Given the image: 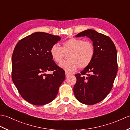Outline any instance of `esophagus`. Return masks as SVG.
Returning a JSON list of instances; mask_svg holds the SVG:
<instances>
[{
  "label": "esophagus",
  "instance_id": "obj_1",
  "mask_svg": "<svg viewBox=\"0 0 130 130\" xmlns=\"http://www.w3.org/2000/svg\"><path fill=\"white\" fill-rule=\"evenodd\" d=\"M70 75V74L68 73L67 72H65V76H66V77H68V76H69Z\"/></svg>",
  "mask_w": 130,
  "mask_h": 130
}]
</instances>
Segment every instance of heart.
Here are the masks:
<instances>
[{
  "label": "heart",
  "mask_w": 130,
  "mask_h": 130,
  "mask_svg": "<svg viewBox=\"0 0 130 130\" xmlns=\"http://www.w3.org/2000/svg\"><path fill=\"white\" fill-rule=\"evenodd\" d=\"M52 59L59 63L62 61L65 54H68V60L60 64V67L67 72L75 71L78 67L83 69L92 62L95 55V48L89 41L81 38H71L63 41L61 47L53 45L50 50Z\"/></svg>",
  "instance_id": "1"
}]
</instances>
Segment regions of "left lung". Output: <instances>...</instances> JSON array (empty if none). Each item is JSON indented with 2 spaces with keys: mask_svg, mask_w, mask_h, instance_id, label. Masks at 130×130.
Returning <instances> with one entry per match:
<instances>
[{
  "mask_svg": "<svg viewBox=\"0 0 130 130\" xmlns=\"http://www.w3.org/2000/svg\"><path fill=\"white\" fill-rule=\"evenodd\" d=\"M85 36L93 41L95 55L89 66L75 75L74 93L80 102L93 105L103 101L113 87L118 70L117 50L111 38L94 30H85L76 37Z\"/></svg>",
  "mask_w": 130,
  "mask_h": 130,
  "instance_id": "8db88e82",
  "label": "left lung"
}]
</instances>
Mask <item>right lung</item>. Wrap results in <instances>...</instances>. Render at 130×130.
<instances>
[{
  "instance_id": "obj_1",
  "label": "right lung",
  "mask_w": 130,
  "mask_h": 130,
  "mask_svg": "<svg viewBox=\"0 0 130 130\" xmlns=\"http://www.w3.org/2000/svg\"><path fill=\"white\" fill-rule=\"evenodd\" d=\"M61 40L58 36L35 32L18 41L12 57V78L24 100L36 106L56 98L65 79V71L52 59L51 47ZM53 71L52 74H45Z\"/></svg>"
}]
</instances>
